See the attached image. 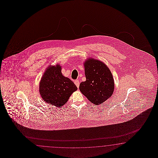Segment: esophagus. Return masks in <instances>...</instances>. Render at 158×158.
<instances>
[{
  "instance_id": "esophagus-1",
  "label": "esophagus",
  "mask_w": 158,
  "mask_h": 158,
  "mask_svg": "<svg viewBox=\"0 0 158 158\" xmlns=\"http://www.w3.org/2000/svg\"><path fill=\"white\" fill-rule=\"evenodd\" d=\"M74 83L75 84V85L77 86V88H79V84H80V82L79 81H78V80H75V81H74Z\"/></svg>"
}]
</instances>
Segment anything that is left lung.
<instances>
[{
  "label": "left lung",
  "mask_w": 158,
  "mask_h": 158,
  "mask_svg": "<svg viewBox=\"0 0 158 158\" xmlns=\"http://www.w3.org/2000/svg\"><path fill=\"white\" fill-rule=\"evenodd\" d=\"M86 80L82 81L79 90L95 105H100L112 95L114 80L110 69L104 62L92 58L84 63Z\"/></svg>",
  "instance_id": "8db88e82"
}]
</instances>
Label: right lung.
I'll return each mask as SVG.
<instances>
[{
  "mask_svg": "<svg viewBox=\"0 0 158 158\" xmlns=\"http://www.w3.org/2000/svg\"><path fill=\"white\" fill-rule=\"evenodd\" d=\"M77 89L71 79L62 75L58 64L48 67L39 85V93L43 100L58 108L64 105Z\"/></svg>",
  "mask_w": 158,
  "mask_h": 158,
  "instance_id": "obj_1",
  "label": "right lung"
}]
</instances>
